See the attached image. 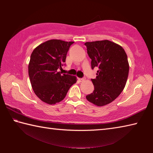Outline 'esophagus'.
Masks as SVG:
<instances>
[{
  "label": "esophagus",
  "mask_w": 153,
  "mask_h": 153,
  "mask_svg": "<svg viewBox=\"0 0 153 153\" xmlns=\"http://www.w3.org/2000/svg\"><path fill=\"white\" fill-rule=\"evenodd\" d=\"M78 79L79 80L80 82H83V81H84V80H85V78H78Z\"/></svg>",
  "instance_id": "esophagus-1"
}]
</instances>
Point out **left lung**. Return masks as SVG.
Here are the masks:
<instances>
[{"instance_id":"obj_1","label":"left lung","mask_w":153,"mask_h":153,"mask_svg":"<svg viewBox=\"0 0 153 153\" xmlns=\"http://www.w3.org/2000/svg\"><path fill=\"white\" fill-rule=\"evenodd\" d=\"M84 45L92 59V69L98 68L97 77L91 79L94 90L86 96V99L102 107L113 102L125 88L129 67L128 56L120 45L107 40Z\"/></svg>"}]
</instances>
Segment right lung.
<instances>
[{
	"instance_id": "1",
	"label": "right lung",
	"mask_w": 153,
	"mask_h": 153,
	"mask_svg": "<svg viewBox=\"0 0 153 153\" xmlns=\"http://www.w3.org/2000/svg\"><path fill=\"white\" fill-rule=\"evenodd\" d=\"M74 42L50 40L33 51L28 65L31 84L36 95L48 105L63 100L77 77L58 71L65 63L67 53Z\"/></svg>"
}]
</instances>
